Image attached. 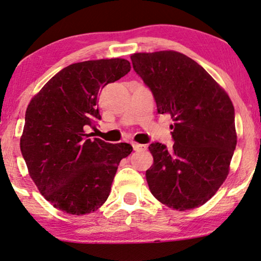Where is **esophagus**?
Listing matches in <instances>:
<instances>
[{
    "instance_id": "obj_1",
    "label": "esophagus",
    "mask_w": 261,
    "mask_h": 261,
    "mask_svg": "<svg viewBox=\"0 0 261 261\" xmlns=\"http://www.w3.org/2000/svg\"><path fill=\"white\" fill-rule=\"evenodd\" d=\"M132 147L135 150V151H139V150H147V147L143 144H139V143H133L132 144Z\"/></svg>"
}]
</instances>
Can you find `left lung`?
I'll return each instance as SVG.
<instances>
[{
  "label": "left lung",
  "instance_id": "left-lung-1",
  "mask_svg": "<svg viewBox=\"0 0 261 261\" xmlns=\"http://www.w3.org/2000/svg\"><path fill=\"white\" fill-rule=\"evenodd\" d=\"M133 68L151 90L158 113L174 121V144L149 145L153 165L145 173L159 202L186 211L217 193L236 148L235 110L229 96L193 59L176 51L139 53Z\"/></svg>",
  "mask_w": 261,
  "mask_h": 261
}]
</instances>
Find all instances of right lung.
<instances>
[{"mask_svg": "<svg viewBox=\"0 0 261 261\" xmlns=\"http://www.w3.org/2000/svg\"><path fill=\"white\" fill-rule=\"evenodd\" d=\"M126 59L75 63L53 76L26 110L20 150L43 197L68 214H87L108 199L119 163L133 151L86 134L100 119L98 93L126 75Z\"/></svg>", "mask_w": 261, "mask_h": 261, "instance_id": "1", "label": "right lung"}]
</instances>
